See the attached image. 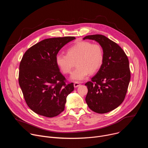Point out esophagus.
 <instances>
[{
    "mask_svg": "<svg viewBox=\"0 0 148 148\" xmlns=\"http://www.w3.org/2000/svg\"><path fill=\"white\" fill-rule=\"evenodd\" d=\"M79 86H80V84H79V82H75L74 84V87L75 88H77V87H79Z\"/></svg>",
    "mask_w": 148,
    "mask_h": 148,
    "instance_id": "obj_1",
    "label": "esophagus"
}]
</instances>
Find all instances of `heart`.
Here are the masks:
<instances>
[{
  "label": "heart",
  "mask_w": 148,
  "mask_h": 148,
  "mask_svg": "<svg viewBox=\"0 0 148 148\" xmlns=\"http://www.w3.org/2000/svg\"><path fill=\"white\" fill-rule=\"evenodd\" d=\"M104 60V52L102 46L86 41H79L67 50V54H58L56 57V62L62 73H71L75 66L70 78L75 81L85 79L90 74L98 71Z\"/></svg>",
  "instance_id": "b5f03b06"
}]
</instances>
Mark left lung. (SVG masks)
<instances>
[{
    "label": "left lung",
    "instance_id": "left-lung-1",
    "mask_svg": "<svg viewBox=\"0 0 148 148\" xmlns=\"http://www.w3.org/2000/svg\"><path fill=\"white\" fill-rule=\"evenodd\" d=\"M95 40L102 46L104 60L98 73L87 82L88 93L86 101L94 112H110L123 101L131 79L128 57L116 43L105 36L94 34L83 40Z\"/></svg>",
    "mask_w": 148,
    "mask_h": 148
}]
</instances>
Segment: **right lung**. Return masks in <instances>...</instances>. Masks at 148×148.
Masks as SVG:
<instances>
[{
    "instance_id": "1",
    "label": "right lung",
    "mask_w": 148,
    "mask_h": 148,
    "mask_svg": "<svg viewBox=\"0 0 148 148\" xmlns=\"http://www.w3.org/2000/svg\"><path fill=\"white\" fill-rule=\"evenodd\" d=\"M75 37L47 38L29 49L20 63L18 83L28 107L35 113L49 118L64 110L67 97L74 84H66L56 57Z\"/></svg>"
}]
</instances>
